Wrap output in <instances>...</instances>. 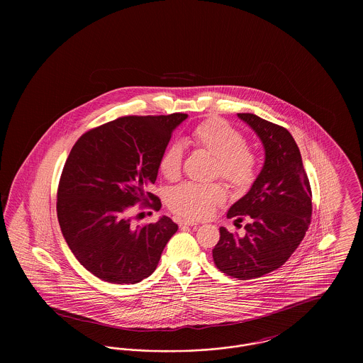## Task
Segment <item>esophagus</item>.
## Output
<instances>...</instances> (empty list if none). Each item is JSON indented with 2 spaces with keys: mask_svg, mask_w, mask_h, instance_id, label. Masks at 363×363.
Masks as SVG:
<instances>
[{
  "mask_svg": "<svg viewBox=\"0 0 363 363\" xmlns=\"http://www.w3.org/2000/svg\"><path fill=\"white\" fill-rule=\"evenodd\" d=\"M199 223H196V222H193V220H186V219H182V220H179V225H197Z\"/></svg>",
  "mask_w": 363,
  "mask_h": 363,
  "instance_id": "34e87169",
  "label": "esophagus"
}]
</instances>
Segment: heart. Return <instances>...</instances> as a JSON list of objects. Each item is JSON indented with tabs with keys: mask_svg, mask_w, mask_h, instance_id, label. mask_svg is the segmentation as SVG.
<instances>
[{
	"mask_svg": "<svg viewBox=\"0 0 363 363\" xmlns=\"http://www.w3.org/2000/svg\"><path fill=\"white\" fill-rule=\"evenodd\" d=\"M193 143L215 156V175H220L233 188L245 189L252 185L257 174V156L246 145L241 132L228 122L211 118L197 125L191 132ZM184 147L170 143L157 160V169L166 179L174 181L181 174ZM225 186L220 182H184L170 190L167 204L179 216L206 219L225 200Z\"/></svg>",
	"mask_w": 363,
	"mask_h": 363,
	"instance_id": "b5f03b06",
	"label": "heart"
}]
</instances>
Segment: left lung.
Instances as JSON below:
<instances>
[{
  "label": "left lung",
  "mask_w": 363,
  "mask_h": 363,
  "mask_svg": "<svg viewBox=\"0 0 363 363\" xmlns=\"http://www.w3.org/2000/svg\"><path fill=\"white\" fill-rule=\"evenodd\" d=\"M259 136L265 162L250 190L234 203L227 218L242 222L245 234L220 227L212 250L215 265L228 277L247 280L267 275L291 257L311 220V189L291 133L256 114L240 113Z\"/></svg>",
  "instance_id": "left-lung-1"
}]
</instances>
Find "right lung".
<instances>
[{
	"instance_id": "1",
	"label": "right lung",
	"mask_w": 363,
	"mask_h": 363,
	"mask_svg": "<svg viewBox=\"0 0 363 363\" xmlns=\"http://www.w3.org/2000/svg\"><path fill=\"white\" fill-rule=\"evenodd\" d=\"M188 114L128 116L86 132L73 145L57 191V216L72 253L92 275L135 284L157 267L178 230L167 216L132 225L130 209L159 211L157 160Z\"/></svg>"
}]
</instances>
